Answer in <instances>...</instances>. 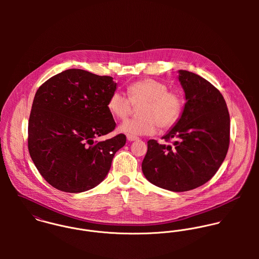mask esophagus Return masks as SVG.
I'll return each mask as SVG.
<instances>
[{"label":"esophagus","instance_id":"1","mask_svg":"<svg viewBox=\"0 0 259 259\" xmlns=\"http://www.w3.org/2000/svg\"><path fill=\"white\" fill-rule=\"evenodd\" d=\"M127 141L128 142H135V141H138L139 138L138 137H133V136H127Z\"/></svg>","mask_w":259,"mask_h":259}]
</instances>
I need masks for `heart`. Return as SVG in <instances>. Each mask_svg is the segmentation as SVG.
<instances>
[{
    "label": "heart",
    "instance_id": "1",
    "mask_svg": "<svg viewBox=\"0 0 259 259\" xmlns=\"http://www.w3.org/2000/svg\"><path fill=\"white\" fill-rule=\"evenodd\" d=\"M127 98L120 92L112 93L108 101V110L117 119H125L138 108L139 118L128 119L118 126L126 136L139 137L153 135L158 126L162 130L172 126L181 116L184 101L180 94L168 92L165 83L145 78L130 84Z\"/></svg>",
    "mask_w": 259,
    "mask_h": 259
}]
</instances>
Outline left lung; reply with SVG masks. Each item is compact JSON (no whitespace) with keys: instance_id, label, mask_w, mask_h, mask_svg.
Wrapping results in <instances>:
<instances>
[{"instance_id":"left-lung-1","label":"left lung","mask_w":259,"mask_h":259,"mask_svg":"<svg viewBox=\"0 0 259 259\" xmlns=\"http://www.w3.org/2000/svg\"><path fill=\"white\" fill-rule=\"evenodd\" d=\"M185 104L181 117L162 137L172 146L148 142L142 169L149 183L181 192L207 183L229 146L230 118L221 92L198 74L180 70Z\"/></svg>"}]
</instances>
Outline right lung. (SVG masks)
Instances as JSON below:
<instances>
[{
	"label": "right lung",
	"instance_id": "right-lung-1",
	"mask_svg": "<svg viewBox=\"0 0 259 259\" xmlns=\"http://www.w3.org/2000/svg\"><path fill=\"white\" fill-rule=\"evenodd\" d=\"M116 85L111 76L70 69L38 88L28 147L38 172L55 188L77 193L106 179L115 152L126 141L122 134L97 141L115 127L108 101Z\"/></svg>",
	"mask_w": 259,
	"mask_h": 259
}]
</instances>
